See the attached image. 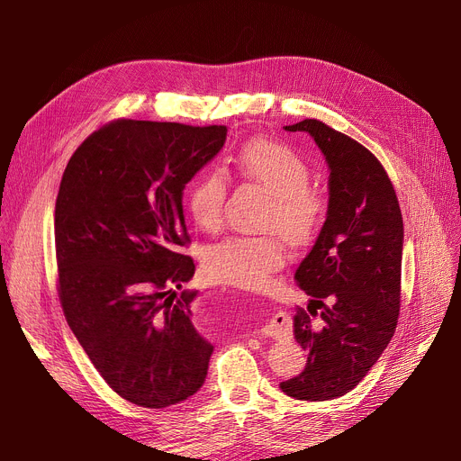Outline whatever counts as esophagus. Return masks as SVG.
Instances as JSON below:
<instances>
[{
	"mask_svg": "<svg viewBox=\"0 0 461 461\" xmlns=\"http://www.w3.org/2000/svg\"><path fill=\"white\" fill-rule=\"evenodd\" d=\"M261 332L269 338H285L289 336V320L284 312H276L271 318V321L261 329Z\"/></svg>",
	"mask_w": 461,
	"mask_h": 461,
	"instance_id": "obj_1",
	"label": "esophagus"
}]
</instances>
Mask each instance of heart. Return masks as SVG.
Segmentation results:
<instances>
[{
	"label": "heart",
	"instance_id": "obj_1",
	"mask_svg": "<svg viewBox=\"0 0 461 461\" xmlns=\"http://www.w3.org/2000/svg\"><path fill=\"white\" fill-rule=\"evenodd\" d=\"M235 172L271 194L265 226L292 247H301L318 233L325 218V200L308 186L306 162L287 145L273 140H252L233 157ZM228 181L221 169L211 167L194 179L186 205L192 221L203 230L222 222ZM284 261V249L273 237L231 235L203 252L205 275L221 284L259 287Z\"/></svg>",
	"mask_w": 461,
	"mask_h": 461
}]
</instances>
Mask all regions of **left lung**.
Masks as SVG:
<instances>
[{
	"mask_svg": "<svg viewBox=\"0 0 461 461\" xmlns=\"http://www.w3.org/2000/svg\"><path fill=\"white\" fill-rule=\"evenodd\" d=\"M284 129L310 134L323 153L329 205L316 243L295 271L299 287L313 297L310 314L299 308L294 316L306 366L280 389L295 400L323 402L353 391L394 336L403 221L389 176L358 141L318 119Z\"/></svg>",
	"mask_w": 461,
	"mask_h": 461,
	"instance_id": "obj_1",
	"label": "left lung"
}]
</instances>
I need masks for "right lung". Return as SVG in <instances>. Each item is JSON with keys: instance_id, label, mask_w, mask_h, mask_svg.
Wrapping results in <instances>:
<instances>
[{"instance_id": "right-lung-1", "label": "right lung", "mask_w": 461, "mask_h": 461, "mask_svg": "<svg viewBox=\"0 0 461 461\" xmlns=\"http://www.w3.org/2000/svg\"><path fill=\"white\" fill-rule=\"evenodd\" d=\"M226 127L121 119L91 134L59 185V299L93 366L121 396L162 409L196 394L214 346L192 321L196 271L183 190L226 143Z\"/></svg>"}]
</instances>
